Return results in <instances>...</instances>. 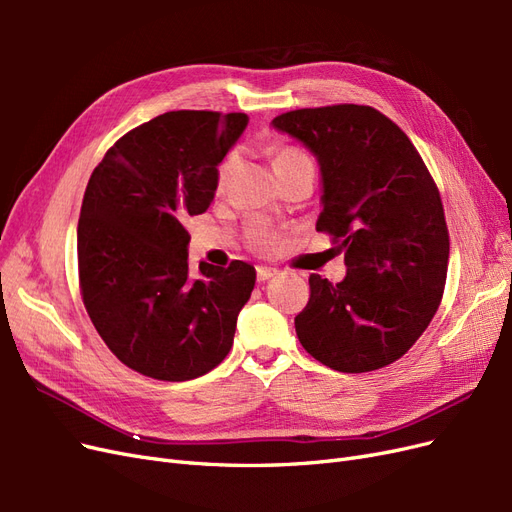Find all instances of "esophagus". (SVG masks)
Masks as SVG:
<instances>
[{"mask_svg": "<svg viewBox=\"0 0 512 512\" xmlns=\"http://www.w3.org/2000/svg\"><path fill=\"white\" fill-rule=\"evenodd\" d=\"M277 275V269H271V267H256V277L258 282H267L271 280V277Z\"/></svg>", "mask_w": 512, "mask_h": 512, "instance_id": "esophagus-1", "label": "esophagus"}]
</instances>
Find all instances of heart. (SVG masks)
<instances>
[{"label": "heart", "mask_w": 512, "mask_h": 512, "mask_svg": "<svg viewBox=\"0 0 512 512\" xmlns=\"http://www.w3.org/2000/svg\"><path fill=\"white\" fill-rule=\"evenodd\" d=\"M303 162H312L309 160L305 153L297 147H277L273 149V168L275 173H280V170L288 168V166H294V164H303ZM232 168H235V153H228V156L220 162L218 170H215V185L218 188H224Z\"/></svg>", "instance_id": "heart-1"}]
</instances>
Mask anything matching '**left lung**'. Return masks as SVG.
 <instances>
[{"mask_svg": "<svg viewBox=\"0 0 512 512\" xmlns=\"http://www.w3.org/2000/svg\"><path fill=\"white\" fill-rule=\"evenodd\" d=\"M273 126L312 149L322 173L316 230L344 250L348 273L309 275L294 318L301 346L344 374L401 359L438 312L448 228L438 185L406 132L363 104L299 108Z\"/></svg>", "mask_w": 512, "mask_h": 512, "instance_id": "obj_1", "label": "left lung"}]
</instances>
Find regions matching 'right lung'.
<instances>
[{
	"label": "right lung",
	"mask_w": 512,
	"mask_h": 512,
	"mask_svg": "<svg viewBox=\"0 0 512 512\" xmlns=\"http://www.w3.org/2000/svg\"><path fill=\"white\" fill-rule=\"evenodd\" d=\"M245 126V113L170 111L123 134L89 177L81 297L108 350L147 378H198L232 348L256 271L200 262L192 280L183 222L211 205L215 170Z\"/></svg>",
	"instance_id": "add662e5"
}]
</instances>
